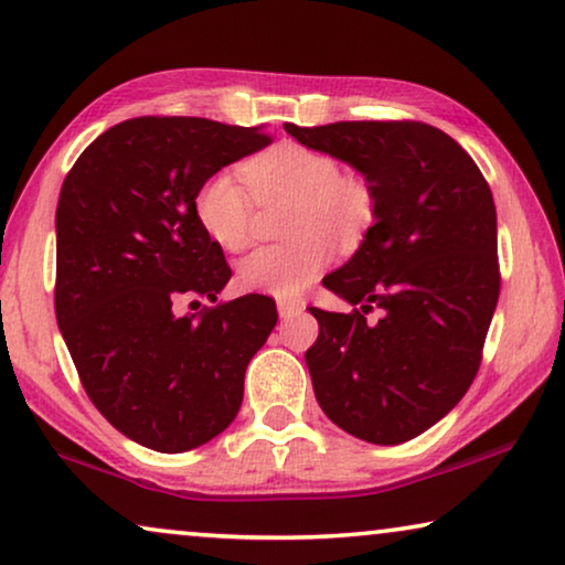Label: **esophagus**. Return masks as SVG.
Returning <instances> with one entry per match:
<instances>
[{"label":"esophagus","mask_w":565,"mask_h":565,"mask_svg":"<svg viewBox=\"0 0 565 565\" xmlns=\"http://www.w3.org/2000/svg\"><path fill=\"white\" fill-rule=\"evenodd\" d=\"M303 308H306L303 300H288V298L277 300V313H280V319H292V316H298Z\"/></svg>","instance_id":"obj_1"}]
</instances>
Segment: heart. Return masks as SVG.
<instances>
[{
	"instance_id": "1",
	"label": "heart",
	"mask_w": 565,
	"mask_h": 565,
	"mask_svg": "<svg viewBox=\"0 0 565 565\" xmlns=\"http://www.w3.org/2000/svg\"><path fill=\"white\" fill-rule=\"evenodd\" d=\"M236 174L218 172L200 184L195 215L221 249L242 252L252 238L254 203H290L285 236L292 242L262 246L238 262L236 280L249 292L275 298L300 296L334 257V246H354L373 226L377 200L362 177L344 174L331 153L296 141H280L242 164Z\"/></svg>"
}]
</instances>
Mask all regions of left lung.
I'll return each instance as SVG.
<instances>
[{
	"label": "left lung",
	"mask_w": 565,
	"mask_h": 565,
	"mask_svg": "<svg viewBox=\"0 0 565 565\" xmlns=\"http://www.w3.org/2000/svg\"><path fill=\"white\" fill-rule=\"evenodd\" d=\"M285 130L358 169L377 200L360 249L323 277L358 308H311L316 401L352 437L401 445L450 414L481 365L501 288L491 188L468 151L427 122ZM373 307L384 311L375 324L366 321Z\"/></svg>",
	"instance_id": "8db88e82"
}]
</instances>
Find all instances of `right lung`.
<instances>
[{
	"label": "right lung",
	"mask_w": 565,
	"mask_h": 565,
	"mask_svg": "<svg viewBox=\"0 0 565 565\" xmlns=\"http://www.w3.org/2000/svg\"><path fill=\"white\" fill-rule=\"evenodd\" d=\"M273 141L205 118L122 120L66 174L56 207V321L97 412L157 452L205 445L236 419L244 373L277 323L275 300L211 303L223 249L195 215L207 177ZM198 303V300H192Z\"/></svg>",
	"instance_id": "obj_1"
}]
</instances>
